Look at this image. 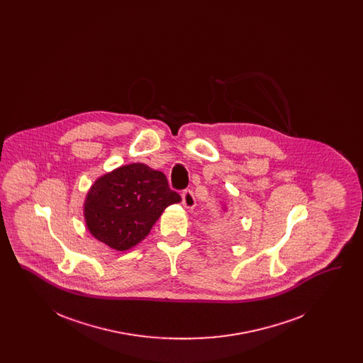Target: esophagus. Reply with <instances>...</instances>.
Here are the masks:
<instances>
[{
	"instance_id": "obj_1",
	"label": "esophagus",
	"mask_w": 363,
	"mask_h": 363,
	"mask_svg": "<svg viewBox=\"0 0 363 363\" xmlns=\"http://www.w3.org/2000/svg\"><path fill=\"white\" fill-rule=\"evenodd\" d=\"M182 204L185 208H194L196 206V199L191 190L185 189L182 191Z\"/></svg>"
}]
</instances>
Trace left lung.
Segmentation results:
<instances>
[{"label": "left lung", "instance_id": "left-lung-1", "mask_svg": "<svg viewBox=\"0 0 363 363\" xmlns=\"http://www.w3.org/2000/svg\"><path fill=\"white\" fill-rule=\"evenodd\" d=\"M222 237H223V238H230V231H228V230H223V231H222Z\"/></svg>", "mask_w": 363, "mask_h": 363}]
</instances>
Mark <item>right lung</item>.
I'll return each instance as SVG.
<instances>
[{
  "label": "right lung",
  "mask_w": 363,
  "mask_h": 363,
  "mask_svg": "<svg viewBox=\"0 0 363 363\" xmlns=\"http://www.w3.org/2000/svg\"><path fill=\"white\" fill-rule=\"evenodd\" d=\"M179 201L164 174L132 163L95 181L86 194L84 218L96 240L122 252L143 241L162 212Z\"/></svg>",
  "instance_id": "1"
}]
</instances>
